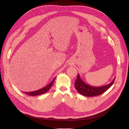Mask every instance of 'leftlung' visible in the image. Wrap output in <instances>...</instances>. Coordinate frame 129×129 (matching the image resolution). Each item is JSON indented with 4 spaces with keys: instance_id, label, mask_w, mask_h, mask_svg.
Segmentation results:
<instances>
[{
    "instance_id": "8db88e82",
    "label": "left lung",
    "mask_w": 129,
    "mask_h": 129,
    "mask_svg": "<svg viewBox=\"0 0 129 129\" xmlns=\"http://www.w3.org/2000/svg\"><path fill=\"white\" fill-rule=\"evenodd\" d=\"M112 81L110 84L101 86V87H94L88 85L80 78L79 75L78 74L77 78L75 83V87L77 91L82 94V95L86 97H93L98 96L103 93L107 91L113 84L114 80Z\"/></svg>"
}]
</instances>
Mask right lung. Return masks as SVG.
<instances>
[{
  "mask_svg": "<svg viewBox=\"0 0 129 129\" xmlns=\"http://www.w3.org/2000/svg\"><path fill=\"white\" fill-rule=\"evenodd\" d=\"M56 77L53 79V80L52 81L51 83L50 84H49L48 85L46 86L45 87L39 89L38 90L36 91H31V92H24V93H25V94H28V95H30V96H37V95H40V94H43L46 92H47L48 91L50 88L52 87V86L53 85L54 80H55Z\"/></svg>",
  "mask_w": 129,
  "mask_h": 129,
  "instance_id": "add662e5",
  "label": "right lung"
}]
</instances>
